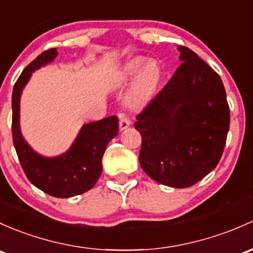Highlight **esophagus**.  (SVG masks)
<instances>
[{
  "mask_svg": "<svg viewBox=\"0 0 253 253\" xmlns=\"http://www.w3.org/2000/svg\"><path fill=\"white\" fill-rule=\"evenodd\" d=\"M129 125H131V120H129V118H127L126 115L120 116V122H119L120 131H124V129H126Z\"/></svg>",
  "mask_w": 253,
  "mask_h": 253,
  "instance_id": "34e87169",
  "label": "esophagus"
}]
</instances>
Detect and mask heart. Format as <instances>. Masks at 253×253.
Masks as SVG:
<instances>
[{"label": "heart", "mask_w": 253, "mask_h": 253, "mask_svg": "<svg viewBox=\"0 0 253 253\" xmlns=\"http://www.w3.org/2000/svg\"><path fill=\"white\" fill-rule=\"evenodd\" d=\"M143 65V59L137 58V59L131 60L122 68L120 80L122 82H126L128 80L133 79ZM162 78V70L160 64L158 62H149L147 65L143 68L140 74L138 75L137 80L132 86L131 92L128 94V103L131 106H140L144 105L151 99L154 93L158 89Z\"/></svg>", "instance_id": "b5f03b06"}]
</instances>
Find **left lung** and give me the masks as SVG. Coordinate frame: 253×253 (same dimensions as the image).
I'll use <instances>...</instances> for the list:
<instances>
[{
  "mask_svg": "<svg viewBox=\"0 0 253 253\" xmlns=\"http://www.w3.org/2000/svg\"><path fill=\"white\" fill-rule=\"evenodd\" d=\"M182 62L162 91L137 116L139 164L155 182L188 188L217 166L230 110L219 75L195 52L179 46Z\"/></svg>",
  "mask_w": 253,
  "mask_h": 253,
  "instance_id": "obj_1",
  "label": "left lung"
}]
</instances>
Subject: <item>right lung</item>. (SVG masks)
<instances>
[{"instance_id":"add662e5","label":"right lung","mask_w":253,"mask_h":253,"mask_svg":"<svg viewBox=\"0 0 253 253\" xmlns=\"http://www.w3.org/2000/svg\"><path fill=\"white\" fill-rule=\"evenodd\" d=\"M58 55L55 48L44 50L23 70L12 94L13 144L28 179L48 195L71 198L94 187L102 173V159L109 142L119 133L116 116H109L84 125L69 150L59 156L47 158L36 153L20 131V97L34 71L52 63Z\"/></svg>"}]
</instances>
